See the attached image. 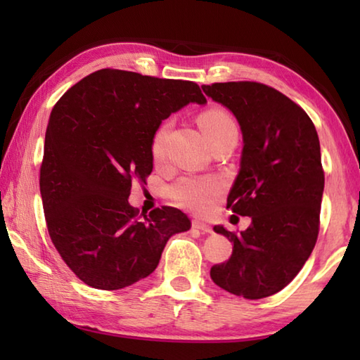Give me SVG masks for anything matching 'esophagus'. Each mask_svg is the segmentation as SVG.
<instances>
[{"mask_svg":"<svg viewBox=\"0 0 360 360\" xmlns=\"http://www.w3.org/2000/svg\"><path fill=\"white\" fill-rule=\"evenodd\" d=\"M192 227L200 230V231H203V233H211V231H212V229L210 227L208 224H205L202 221H197V219H195V221L192 222Z\"/></svg>","mask_w":360,"mask_h":360,"instance_id":"1","label":"esophagus"}]
</instances>
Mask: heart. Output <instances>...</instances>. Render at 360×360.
<instances>
[{"label": "heart", "mask_w": 360, "mask_h": 360, "mask_svg": "<svg viewBox=\"0 0 360 360\" xmlns=\"http://www.w3.org/2000/svg\"><path fill=\"white\" fill-rule=\"evenodd\" d=\"M200 125H202L205 135L208 138L224 130L236 129L235 120L222 109H210V111L203 112L200 115ZM168 130L169 124L165 122V124L158 127L154 136H152L150 152L155 162H160L165 157ZM219 192H221V184L211 178H184L172 187V195L176 202L195 212H203L208 210Z\"/></svg>", "instance_id": "obj_1"}]
</instances>
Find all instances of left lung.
Wrapping results in <instances>:
<instances>
[{"label": "left lung", "mask_w": 360, "mask_h": 360, "mask_svg": "<svg viewBox=\"0 0 360 360\" xmlns=\"http://www.w3.org/2000/svg\"><path fill=\"white\" fill-rule=\"evenodd\" d=\"M202 89L240 124V172L227 208L251 217L240 233L214 225L233 251L210 275L230 294L257 300L284 289L318 240L324 193L318 131L300 106L268 85L219 82Z\"/></svg>", "instance_id": "left-lung-1"}]
</instances>
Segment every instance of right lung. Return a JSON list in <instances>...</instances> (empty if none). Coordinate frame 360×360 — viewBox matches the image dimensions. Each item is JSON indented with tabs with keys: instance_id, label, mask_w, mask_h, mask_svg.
<instances>
[{
	"instance_id": "1",
	"label": "right lung",
	"mask_w": 360,
	"mask_h": 360,
	"mask_svg": "<svg viewBox=\"0 0 360 360\" xmlns=\"http://www.w3.org/2000/svg\"><path fill=\"white\" fill-rule=\"evenodd\" d=\"M188 103H206L195 82L100 70L53 106L42 206L53 246L90 288L117 290L149 276L167 241L191 229L179 210L163 206L141 219L129 203L131 182L152 172L155 130Z\"/></svg>"
}]
</instances>
